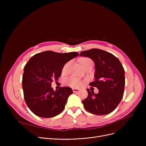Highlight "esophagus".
Listing matches in <instances>:
<instances>
[{
	"label": "esophagus",
	"mask_w": 146,
	"mask_h": 146,
	"mask_svg": "<svg viewBox=\"0 0 146 146\" xmlns=\"http://www.w3.org/2000/svg\"><path fill=\"white\" fill-rule=\"evenodd\" d=\"M80 90V89H76V88H73V92L74 93H76V92H79Z\"/></svg>",
	"instance_id": "obj_1"
}]
</instances>
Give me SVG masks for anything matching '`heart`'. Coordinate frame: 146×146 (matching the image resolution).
Returning a JSON list of instances; mask_svg holds the SVG:
<instances>
[{
  "label": "heart",
  "mask_w": 146,
  "mask_h": 146,
  "mask_svg": "<svg viewBox=\"0 0 146 146\" xmlns=\"http://www.w3.org/2000/svg\"><path fill=\"white\" fill-rule=\"evenodd\" d=\"M90 61H92L88 58H84L80 61V63L82 66L83 64H86V63L90 62ZM70 65H71L70 61H68V62L66 63L62 68V73H67L69 70V68H70ZM66 83L69 86H70L72 87H79L82 84V82L80 80V79L76 77H71L70 78L66 79Z\"/></svg>",
  "instance_id": "heart-1"
}]
</instances>
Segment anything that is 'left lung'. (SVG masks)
I'll return each mask as SVG.
<instances>
[{"instance_id":"obj_1","label":"left lung","mask_w":146,"mask_h":146,"mask_svg":"<svg viewBox=\"0 0 146 146\" xmlns=\"http://www.w3.org/2000/svg\"><path fill=\"white\" fill-rule=\"evenodd\" d=\"M80 56L92 60L95 65V80L89 83L96 87L99 92L87 89L88 97L82 101L84 108L98 115L109 114L115 109L123 97L125 72L119 60L112 54L92 48L82 51Z\"/></svg>"}]
</instances>
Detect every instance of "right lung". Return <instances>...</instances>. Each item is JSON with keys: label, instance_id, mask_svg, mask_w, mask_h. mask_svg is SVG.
<instances>
[{"label": "right lung", "instance_id": "right-lung-1", "mask_svg": "<svg viewBox=\"0 0 146 146\" xmlns=\"http://www.w3.org/2000/svg\"><path fill=\"white\" fill-rule=\"evenodd\" d=\"M78 55L76 52L46 51L29 60L24 68L22 89L27 106L36 115L51 118L64 110L73 90L71 88L61 87L54 91L51 82L58 79L64 64Z\"/></svg>", "mask_w": 146, "mask_h": 146}]
</instances>
